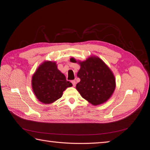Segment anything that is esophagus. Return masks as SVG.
<instances>
[{
    "instance_id": "34e87169",
    "label": "esophagus",
    "mask_w": 150,
    "mask_h": 150,
    "mask_svg": "<svg viewBox=\"0 0 150 150\" xmlns=\"http://www.w3.org/2000/svg\"><path fill=\"white\" fill-rule=\"evenodd\" d=\"M71 83H72V85H73V86H76V81H75V80H72V81H71Z\"/></svg>"
}]
</instances>
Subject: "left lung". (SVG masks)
Returning <instances> with one entry per match:
<instances>
[{"label":"left lung","mask_w":150,"mask_h":150,"mask_svg":"<svg viewBox=\"0 0 150 150\" xmlns=\"http://www.w3.org/2000/svg\"><path fill=\"white\" fill-rule=\"evenodd\" d=\"M70 61L77 62L73 57ZM78 63L81 67L77 76L81 81L76 84V89L81 96L94 106L106 102L116 88L115 78L111 69L96 56Z\"/></svg>","instance_id":"1"}]
</instances>
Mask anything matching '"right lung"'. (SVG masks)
Returning <instances> with one entry per match:
<instances>
[{"instance_id": "right-lung-1", "label": "right lung", "mask_w": 150, "mask_h": 150, "mask_svg": "<svg viewBox=\"0 0 150 150\" xmlns=\"http://www.w3.org/2000/svg\"><path fill=\"white\" fill-rule=\"evenodd\" d=\"M72 83L57 69L56 62L45 61L40 64L32 79V88L35 96L41 103L50 104L61 98Z\"/></svg>"}]
</instances>
